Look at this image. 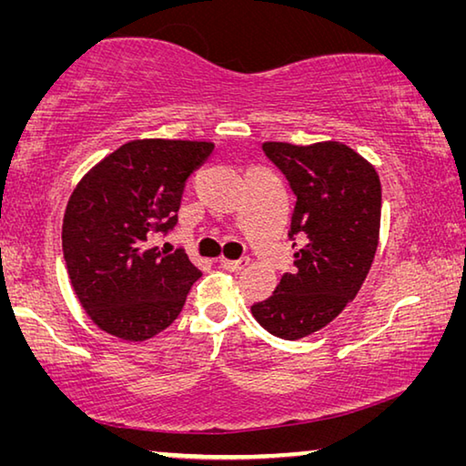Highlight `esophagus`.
<instances>
[{
    "label": "esophagus",
    "instance_id": "1",
    "mask_svg": "<svg viewBox=\"0 0 466 466\" xmlns=\"http://www.w3.org/2000/svg\"><path fill=\"white\" fill-rule=\"evenodd\" d=\"M248 263V258H219V267L226 271H242Z\"/></svg>",
    "mask_w": 466,
    "mask_h": 466
}]
</instances>
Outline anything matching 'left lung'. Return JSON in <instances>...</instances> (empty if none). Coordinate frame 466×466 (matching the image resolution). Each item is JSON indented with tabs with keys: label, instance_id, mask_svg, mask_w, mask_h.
<instances>
[{
	"label": "left lung",
	"instance_id": "obj_1",
	"mask_svg": "<svg viewBox=\"0 0 466 466\" xmlns=\"http://www.w3.org/2000/svg\"><path fill=\"white\" fill-rule=\"evenodd\" d=\"M263 149L296 195L289 238L300 248L296 271L250 312L271 335L294 341L327 327L356 298L380 238L382 188L372 164L341 141H265Z\"/></svg>",
	"mask_w": 466,
	"mask_h": 466
}]
</instances>
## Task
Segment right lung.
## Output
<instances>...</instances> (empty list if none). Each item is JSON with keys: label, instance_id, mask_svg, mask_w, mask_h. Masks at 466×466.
Returning <instances> with one entry per match:
<instances>
[{"label": "right lung", "instance_id": "add662e5", "mask_svg": "<svg viewBox=\"0 0 466 466\" xmlns=\"http://www.w3.org/2000/svg\"><path fill=\"white\" fill-rule=\"evenodd\" d=\"M211 141L133 139L86 172L63 216L69 281L90 320L123 341L172 325L201 271L185 250L152 247L177 224L185 183Z\"/></svg>", "mask_w": 466, "mask_h": 466}]
</instances>
